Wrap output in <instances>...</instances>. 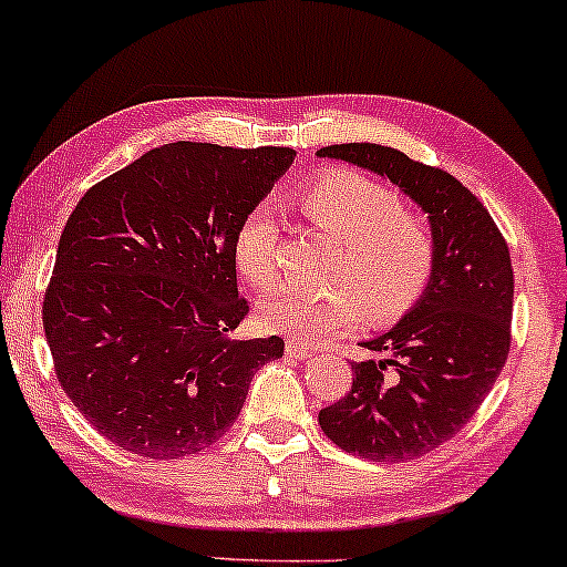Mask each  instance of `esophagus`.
<instances>
[{"instance_id": "obj_1", "label": "esophagus", "mask_w": 567, "mask_h": 567, "mask_svg": "<svg viewBox=\"0 0 567 567\" xmlns=\"http://www.w3.org/2000/svg\"><path fill=\"white\" fill-rule=\"evenodd\" d=\"M286 353L293 355V359L305 361V359H309V355H312L315 351H312V348H309V346H305V343H297V340H286Z\"/></svg>"}]
</instances>
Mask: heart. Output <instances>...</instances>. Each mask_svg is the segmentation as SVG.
I'll return each mask as SVG.
<instances>
[{
	"label": "heart",
	"mask_w": 567,
	"mask_h": 567,
	"mask_svg": "<svg viewBox=\"0 0 567 567\" xmlns=\"http://www.w3.org/2000/svg\"><path fill=\"white\" fill-rule=\"evenodd\" d=\"M299 206L338 239L328 286H278L260 301L270 330L307 343H324L367 320L398 322L413 309L436 274V237L421 216L402 212L398 193L353 169H328L305 185ZM278 219L255 206L239 221L235 262L245 281L268 289L278 276Z\"/></svg>",
	"instance_id": "1"
}]
</instances>
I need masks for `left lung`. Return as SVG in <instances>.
I'll use <instances>...</instances> for the list:
<instances>
[{
	"label": "left lung",
	"instance_id": "8db88e82",
	"mask_svg": "<svg viewBox=\"0 0 567 567\" xmlns=\"http://www.w3.org/2000/svg\"><path fill=\"white\" fill-rule=\"evenodd\" d=\"M320 157L386 177L429 214L436 274L421 301L384 336L363 340L379 359L353 363L351 392L320 410L343 452L405 462L462 431L493 390L511 346L514 268L493 216L454 175L382 144H332Z\"/></svg>",
	"mask_w": 567,
	"mask_h": 567
}]
</instances>
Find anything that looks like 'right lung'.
Returning a JSON list of instances; mask_svg holds the SVG:
<instances>
[{
  "instance_id": "obj_1",
  "label": "right lung",
  "mask_w": 567,
  "mask_h": 567,
  "mask_svg": "<svg viewBox=\"0 0 567 567\" xmlns=\"http://www.w3.org/2000/svg\"><path fill=\"white\" fill-rule=\"evenodd\" d=\"M289 146L177 142L84 193L43 299L59 384L123 452L181 460L237 421L278 336L237 340L239 221L291 167Z\"/></svg>"
}]
</instances>
